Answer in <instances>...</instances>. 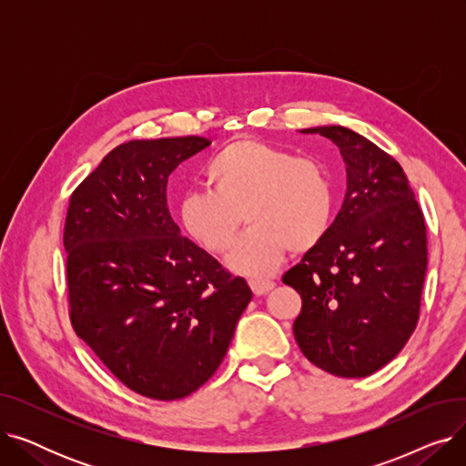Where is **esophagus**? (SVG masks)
Listing matches in <instances>:
<instances>
[{
  "mask_svg": "<svg viewBox=\"0 0 466 466\" xmlns=\"http://www.w3.org/2000/svg\"><path fill=\"white\" fill-rule=\"evenodd\" d=\"M249 287L253 289L257 297H260L266 295V292H270L276 287V283L270 279H249Z\"/></svg>",
  "mask_w": 466,
  "mask_h": 466,
  "instance_id": "1",
  "label": "esophagus"
}]
</instances>
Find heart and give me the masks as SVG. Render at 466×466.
<instances>
[{
  "label": "heart",
  "mask_w": 466,
  "mask_h": 466,
  "mask_svg": "<svg viewBox=\"0 0 466 466\" xmlns=\"http://www.w3.org/2000/svg\"><path fill=\"white\" fill-rule=\"evenodd\" d=\"M211 192L181 196L177 217L185 234L209 255H225L241 227H251L228 258L234 272L266 278L289 249L319 246L334 217L329 171L313 158L295 157L258 139H236L204 167Z\"/></svg>",
  "instance_id": "heart-1"
}]
</instances>
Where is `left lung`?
Masks as SVG:
<instances>
[{"mask_svg": "<svg viewBox=\"0 0 466 466\" xmlns=\"http://www.w3.org/2000/svg\"><path fill=\"white\" fill-rule=\"evenodd\" d=\"M300 132L338 147L348 188L325 239L283 276L302 297L292 330L321 370L364 378L393 360L418 325L427 274L423 211L400 164L370 139L346 127Z\"/></svg>", "mask_w": 466, "mask_h": 466, "instance_id": "obj_1", "label": "left lung"}]
</instances>
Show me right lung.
<instances>
[{"label":"right lung","mask_w":466,"mask_h":466,"mask_svg":"<svg viewBox=\"0 0 466 466\" xmlns=\"http://www.w3.org/2000/svg\"><path fill=\"white\" fill-rule=\"evenodd\" d=\"M211 141L122 143L77 187L64 228L71 325L136 393L177 400L223 362L253 292L181 236L167 177Z\"/></svg>","instance_id":"add662e5"}]
</instances>
